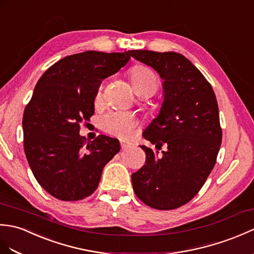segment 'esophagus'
I'll list each match as a JSON object with an SVG mask.
<instances>
[{
  "label": "esophagus",
  "mask_w": 254,
  "mask_h": 254,
  "mask_svg": "<svg viewBox=\"0 0 254 254\" xmlns=\"http://www.w3.org/2000/svg\"><path fill=\"white\" fill-rule=\"evenodd\" d=\"M120 145H121V149H122V150H125V149H127V147H128V144H127V143H126V141H122V140H121V143H120Z\"/></svg>",
  "instance_id": "esophagus-1"
}]
</instances>
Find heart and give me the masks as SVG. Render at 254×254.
<instances>
[{
    "label": "heart",
    "instance_id": "b5f03b06",
    "mask_svg": "<svg viewBox=\"0 0 254 254\" xmlns=\"http://www.w3.org/2000/svg\"><path fill=\"white\" fill-rule=\"evenodd\" d=\"M128 73L133 90L138 96L152 95L160 84L154 70L143 64L132 67ZM99 126L106 133L116 135L121 138H129L136 131L138 123L132 115L122 111H114L105 115L99 120Z\"/></svg>",
    "mask_w": 254,
    "mask_h": 254
}]
</instances>
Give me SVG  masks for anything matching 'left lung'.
Returning a JSON list of instances; mask_svg holds the SVG:
<instances>
[{"instance_id": "8db88e82", "label": "left lung", "mask_w": 254, "mask_h": 254, "mask_svg": "<svg viewBox=\"0 0 254 254\" xmlns=\"http://www.w3.org/2000/svg\"><path fill=\"white\" fill-rule=\"evenodd\" d=\"M128 54L164 80L160 114L143 134L155 147L140 146L146 164L132 174L133 190L150 208H180L196 196L215 166L222 144L215 94L179 53L134 50Z\"/></svg>"}]
</instances>
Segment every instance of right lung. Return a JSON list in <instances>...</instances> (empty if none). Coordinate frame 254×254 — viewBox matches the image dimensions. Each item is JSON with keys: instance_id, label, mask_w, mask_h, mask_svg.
Wrapping results in <instances>:
<instances>
[{"instance_id": "right-lung-1", "label": "right lung", "mask_w": 254, "mask_h": 254, "mask_svg": "<svg viewBox=\"0 0 254 254\" xmlns=\"http://www.w3.org/2000/svg\"><path fill=\"white\" fill-rule=\"evenodd\" d=\"M125 53L87 51L51 66L39 79L22 117L23 148L35 180L63 201L96 190L104 167L120 150L105 135L85 143L80 126L94 115L102 81L128 62Z\"/></svg>"}]
</instances>
